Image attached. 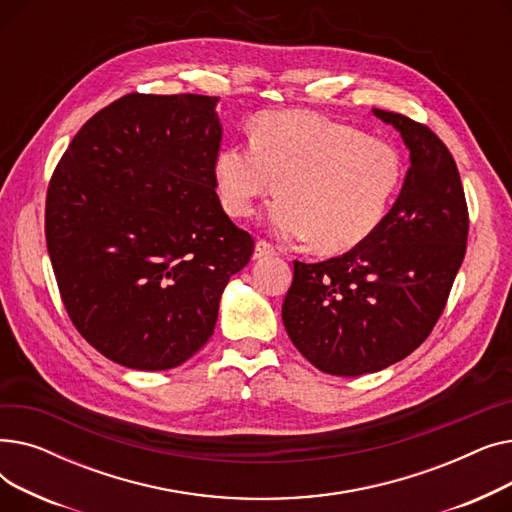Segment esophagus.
<instances>
[{
    "label": "esophagus",
    "mask_w": 512,
    "mask_h": 512,
    "mask_svg": "<svg viewBox=\"0 0 512 512\" xmlns=\"http://www.w3.org/2000/svg\"><path fill=\"white\" fill-rule=\"evenodd\" d=\"M272 255H276V247H274V245H270V242L263 240V238H261V240H257L253 257H255V259H263V257H272Z\"/></svg>",
    "instance_id": "obj_1"
}]
</instances>
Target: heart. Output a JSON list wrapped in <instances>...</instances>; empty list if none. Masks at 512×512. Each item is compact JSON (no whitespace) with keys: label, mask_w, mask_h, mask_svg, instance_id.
I'll return each mask as SVG.
<instances>
[{"label":"heart","mask_w":512,"mask_h":512,"mask_svg":"<svg viewBox=\"0 0 512 512\" xmlns=\"http://www.w3.org/2000/svg\"><path fill=\"white\" fill-rule=\"evenodd\" d=\"M402 153L357 126L313 112H265L251 143H226L213 180L232 218H249L278 191L267 224L286 240H309L321 253L357 249L386 222L405 182Z\"/></svg>","instance_id":"heart-1"}]
</instances>
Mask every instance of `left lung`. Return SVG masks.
I'll return each mask as SVG.
<instances>
[{
	"label": "left lung",
	"instance_id": "8db88e82",
	"mask_svg": "<svg viewBox=\"0 0 512 512\" xmlns=\"http://www.w3.org/2000/svg\"><path fill=\"white\" fill-rule=\"evenodd\" d=\"M392 124L411 168L386 222L367 242L319 263L294 261L282 321L299 353L330 375H363L409 357L432 334L465 259L469 211L438 134L402 114Z\"/></svg>",
	"mask_w": 512,
	"mask_h": 512
}]
</instances>
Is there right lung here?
<instances>
[{"instance_id":"1","label":"right lung","mask_w":512,"mask_h":512,"mask_svg":"<svg viewBox=\"0 0 512 512\" xmlns=\"http://www.w3.org/2000/svg\"><path fill=\"white\" fill-rule=\"evenodd\" d=\"M218 97L130 93L99 110L53 170L45 240L74 328L110 361L182 365L209 340L255 240L222 209Z\"/></svg>"}]
</instances>
